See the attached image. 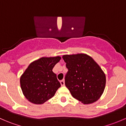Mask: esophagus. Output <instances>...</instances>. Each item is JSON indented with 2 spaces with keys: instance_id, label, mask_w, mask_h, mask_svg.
<instances>
[{
  "instance_id": "1",
  "label": "esophagus",
  "mask_w": 126,
  "mask_h": 126,
  "mask_svg": "<svg viewBox=\"0 0 126 126\" xmlns=\"http://www.w3.org/2000/svg\"><path fill=\"white\" fill-rule=\"evenodd\" d=\"M60 82V84H61V85H62V86H64V80H61Z\"/></svg>"
}]
</instances>
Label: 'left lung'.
<instances>
[{"mask_svg": "<svg viewBox=\"0 0 126 126\" xmlns=\"http://www.w3.org/2000/svg\"><path fill=\"white\" fill-rule=\"evenodd\" d=\"M68 69L65 85L72 97L83 104L97 101L104 93L105 74L92 57L85 54L62 57Z\"/></svg>", "mask_w": 126, "mask_h": 126, "instance_id": "1", "label": "left lung"}]
</instances>
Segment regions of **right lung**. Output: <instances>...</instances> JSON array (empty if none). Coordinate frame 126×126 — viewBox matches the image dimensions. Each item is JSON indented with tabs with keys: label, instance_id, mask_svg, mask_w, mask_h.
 Returning a JSON list of instances; mask_svg holds the SVG:
<instances>
[{
	"label": "right lung",
	"instance_id": "1",
	"mask_svg": "<svg viewBox=\"0 0 126 126\" xmlns=\"http://www.w3.org/2000/svg\"><path fill=\"white\" fill-rule=\"evenodd\" d=\"M60 56L42 57L32 62L20 77L21 90L29 102L43 104L55 95L61 87L53 68Z\"/></svg>",
	"mask_w": 126,
	"mask_h": 126
}]
</instances>
